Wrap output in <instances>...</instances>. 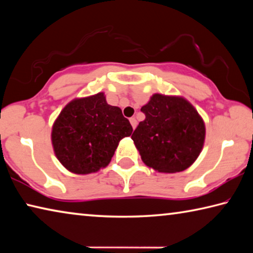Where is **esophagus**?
Wrapping results in <instances>:
<instances>
[{
  "label": "esophagus",
  "instance_id": "esophagus-1",
  "mask_svg": "<svg viewBox=\"0 0 253 253\" xmlns=\"http://www.w3.org/2000/svg\"><path fill=\"white\" fill-rule=\"evenodd\" d=\"M129 122H130V124H131V126H132V128H136V126H137V121H136V118L135 117H131L130 119H129Z\"/></svg>",
  "mask_w": 253,
  "mask_h": 253
}]
</instances>
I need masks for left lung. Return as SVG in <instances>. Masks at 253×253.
I'll return each mask as SVG.
<instances>
[{
	"label": "left lung",
	"mask_w": 253,
	"mask_h": 253,
	"mask_svg": "<svg viewBox=\"0 0 253 253\" xmlns=\"http://www.w3.org/2000/svg\"><path fill=\"white\" fill-rule=\"evenodd\" d=\"M140 110L145 119L131 139L145 164L162 173L190 168L205 138L204 122L194 107L182 97L155 93Z\"/></svg>",
	"instance_id": "left-lung-1"
}]
</instances>
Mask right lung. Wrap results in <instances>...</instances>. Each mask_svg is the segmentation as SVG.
<instances>
[{"instance_id": "right-lung-1", "label": "right lung", "mask_w": 253, "mask_h": 253, "mask_svg": "<svg viewBox=\"0 0 253 253\" xmlns=\"http://www.w3.org/2000/svg\"><path fill=\"white\" fill-rule=\"evenodd\" d=\"M132 127L119 107L107 104L104 92L70 101L55 119L51 132L54 154L75 174L106 168Z\"/></svg>"}]
</instances>
